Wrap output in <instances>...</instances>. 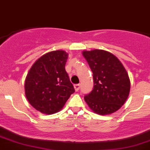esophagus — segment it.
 Here are the masks:
<instances>
[{
  "label": "esophagus",
  "instance_id": "esophagus-1",
  "mask_svg": "<svg viewBox=\"0 0 150 150\" xmlns=\"http://www.w3.org/2000/svg\"><path fill=\"white\" fill-rule=\"evenodd\" d=\"M74 89L76 91H79V89H80V84H74Z\"/></svg>",
  "mask_w": 150,
  "mask_h": 150
}]
</instances>
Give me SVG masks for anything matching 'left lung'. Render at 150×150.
<instances>
[{"label": "left lung", "mask_w": 150, "mask_h": 150, "mask_svg": "<svg viewBox=\"0 0 150 150\" xmlns=\"http://www.w3.org/2000/svg\"><path fill=\"white\" fill-rule=\"evenodd\" d=\"M83 56L93 74L94 88L84 100L94 112L110 115L119 110L129 97L131 83L116 56L106 50H84Z\"/></svg>", "instance_id": "obj_1"}]
</instances>
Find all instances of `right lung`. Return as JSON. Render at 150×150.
Here are the masks:
<instances>
[{
  "instance_id": "right-lung-1",
  "label": "right lung",
  "mask_w": 150,
  "mask_h": 150,
  "mask_svg": "<svg viewBox=\"0 0 150 150\" xmlns=\"http://www.w3.org/2000/svg\"><path fill=\"white\" fill-rule=\"evenodd\" d=\"M68 57L62 50L47 52L34 63L26 76V98L42 113L59 112L75 92L65 69Z\"/></svg>"
}]
</instances>
